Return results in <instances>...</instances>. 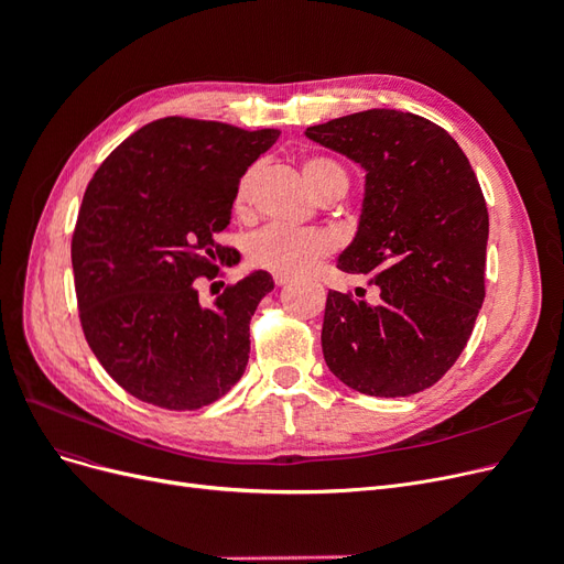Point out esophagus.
<instances>
[{
    "mask_svg": "<svg viewBox=\"0 0 564 564\" xmlns=\"http://www.w3.org/2000/svg\"><path fill=\"white\" fill-rule=\"evenodd\" d=\"M272 280H275V284H278V286L289 284V278H286V275H272Z\"/></svg>",
    "mask_w": 564,
    "mask_h": 564,
    "instance_id": "1",
    "label": "esophagus"
}]
</instances>
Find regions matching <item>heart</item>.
<instances>
[{"instance_id": "b5f03b06", "label": "heart", "mask_w": 564, "mask_h": 564, "mask_svg": "<svg viewBox=\"0 0 564 564\" xmlns=\"http://www.w3.org/2000/svg\"><path fill=\"white\" fill-rule=\"evenodd\" d=\"M301 172L305 183H308V187L317 197L332 191V187H344V191L348 187L346 169L329 158H305L301 162ZM253 178L256 169H247L240 181H237L232 195L235 216H247ZM332 249V237L324 232L270 226L261 232H256L247 242V261L253 268L275 272V275L294 278L308 272L319 259L329 256Z\"/></svg>"}]
</instances>
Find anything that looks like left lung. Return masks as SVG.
I'll return each mask as SVG.
<instances>
[{
    "label": "left lung",
    "mask_w": 564,
    "mask_h": 564,
    "mask_svg": "<svg viewBox=\"0 0 564 564\" xmlns=\"http://www.w3.org/2000/svg\"><path fill=\"white\" fill-rule=\"evenodd\" d=\"M305 135L365 166L360 228L336 268L381 289L379 305L327 294L324 360L365 395H414L454 367L482 308V187L452 135L412 112L365 110Z\"/></svg>",
    "instance_id": "1"
}]
</instances>
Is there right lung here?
Returning <instances> with one entry per match:
<instances>
[{
    "label": "right lung",
    "instance_id": "1",
    "mask_svg": "<svg viewBox=\"0 0 564 564\" xmlns=\"http://www.w3.org/2000/svg\"><path fill=\"white\" fill-rule=\"evenodd\" d=\"M278 135L164 117L119 143L84 193L73 232L82 332L141 402L199 409L245 373L249 322L275 282L256 270L207 305L197 280H216L218 263L237 261L218 235L237 181Z\"/></svg>",
    "mask_w": 564,
    "mask_h": 564
}]
</instances>
